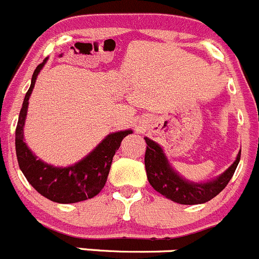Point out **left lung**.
Instances as JSON below:
<instances>
[{"label":"left lung","mask_w":259,"mask_h":259,"mask_svg":"<svg viewBox=\"0 0 259 259\" xmlns=\"http://www.w3.org/2000/svg\"><path fill=\"white\" fill-rule=\"evenodd\" d=\"M144 139L147 143L144 163L148 181L157 192L181 205L204 204L214 199L232 180L240 160L239 152L234 163L222 175L206 182H192L175 170L158 143L147 137Z\"/></svg>","instance_id":"8db88e82"}]
</instances>
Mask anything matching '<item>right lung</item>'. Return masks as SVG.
<instances>
[{"label":"right lung","instance_id":"right-lung-1","mask_svg":"<svg viewBox=\"0 0 259 259\" xmlns=\"http://www.w3.org/2000/svg\"><path fill=\"white\" fill-rule=\"evenodd\" d=\"M47 60L45 58L34 71L31 84L22 102L15 135L17 162L26 180L40 195L58 204H74L99 195L106 183L115 152L133 130L110 133L86 157L68 167H55L39 159L25 143L24 126L35 81Z\"/></svg>","mask_w":259,"mask_h":259}]
</instances>
